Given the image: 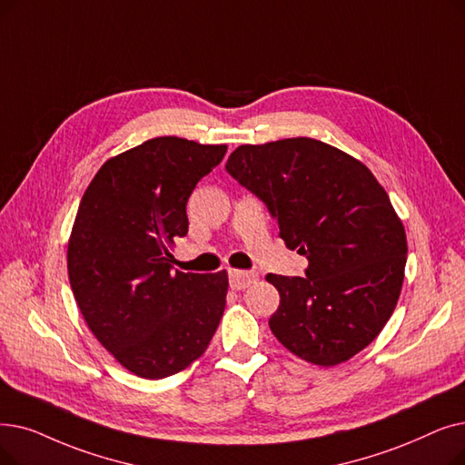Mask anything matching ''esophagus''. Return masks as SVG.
<instances>
[{
    "label": "esophagus",
    "mask_w": 465,
    "mask_h": 465,
    "mask_svg": "<svg viewBox=\"0 0 465 465\" xmlns=\"http://www.w3.org/2000/svg\"><path fill=\"white\" fill-rule=\"evenodd\" d=\"M258 279L256 273L252 272H243V270H230V287L233 291H245L251 287L252 282Z\"/></svg>",
    "instance_id": "obj_1"
}]
</instances>
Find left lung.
I'll return each mask as SVG.
<instances>
[{
  "mask_svg": "<svg viewBox=\"0 0 465 465\" xmlns=\"http://www.w3.org/2000/svg\"><path fill=\"white\" fill-rule=\"evenodd\" d=\"M226 171L268 205L306 277L268 273L279 291L275 338L319 367L351 359L381 332L401 294L407 233L365 163L296 136L232 152Z\"/></svg>",
  "mask_w": 465,
  "mask_h": 465,
  "instance_id": "left-lung-1",
  "label": "left lung"
}]
</instances>
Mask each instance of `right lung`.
Returning a JSON list of instances; mask_svg holds the SVG:
<instances>
[{
    "label": "right lung",
    "instance_id": "obj_1",
    "mask_svg": "<svg viewBox=\"0 0 465 465\" xmlns=\"http://www.w3.org/2000/svg\"><path fill=\"white\" fill-rule=\"evenodd\" d=\"M226 144L150 138L110 157L79 203L68 277L87 327L129 372L159 380L205 353L226 308L228 273L171 272L174 237L188 233L195 184Z\"/></svg>",
    "mask_w": 465,
    "mask_h": 465
}]
</instances>
